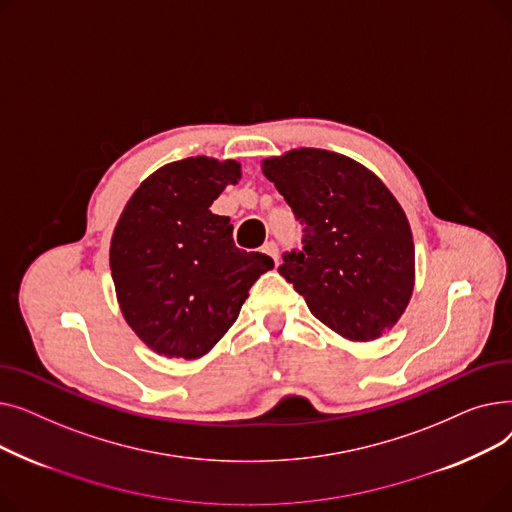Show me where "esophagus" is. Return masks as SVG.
Here are the masks:
<instances>
[{"mask_svg": "<svg viewBox=\"0 0 512 512\" xmlns=\"http://www.w3.org/2000/svg\"><path fill=\"white\" fill-rule=\"evenodd\" d=\"M263 253H265V255H270V257H272V259L278 263V245H276L274 240L265 242V245H263Z\"/></svg>", "mask_w": 512, "mask_h": 512, "instance_id": "obj_1", "label": "esophagus"}]
</instances>
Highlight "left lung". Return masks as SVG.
Wrapping results in <instances>:
<instances>
[{
  "instance_id": "1",
  "label": "left lung",
  "mask_w": 512,
  "mask_h": 512,
  "mask_svg": "<svg viewBox=\"0 0 512 512\" xmlns=\"http://www.w3.org/2000/svg\"><path fill=\"white\" fill-rule=\"evenodd\" d=\"M263 174L303 226V247L278 267L309 311L348 340H375L407 309L415 245L405 211L357 161L294 149L263 161Z\"/></svg>"
}]
</instances>
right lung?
Here are the masks:
<instances>
[{
    "label": "right lung",
    "instance_id": "right-lung-1",
    "mask_svg": "<svg viewBox=\"0 0 512 512\" xmlns=\"http://www.w3.org/2000/svg\"><path fill=\"white\" fill-rule=\"evenodd\" d=\"M238 178L232 159H180L151 174L120 215L110 247L118 303L159 355H205L274 267L272 257L238 249L230 218L209 211Z\"/></svg>",
    "mask_w": 512,
    "mask_h": 512
}]
</instances>
